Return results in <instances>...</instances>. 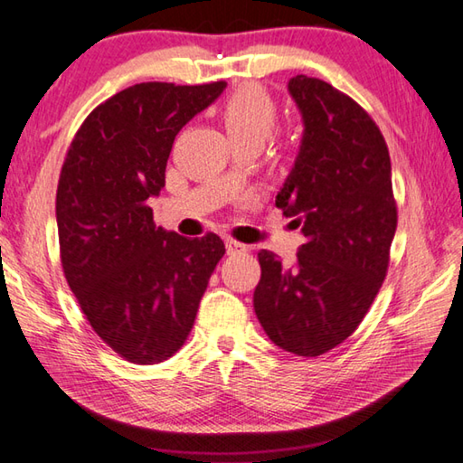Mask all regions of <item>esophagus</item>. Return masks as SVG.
Here are the masks:
<instances>
[{"mask_svg": "<svg viewBox=\"0 0 463 463\" xmlns=\"http://www.w3.org/2000/svg\"><path fill=\"white\" fill-rule=\"evenodd\" d=\"M225 252L230 256L244 254V252H248V246L240 244V241H236V240H225Z\"/></svg>", "mask_w": 463, "mask_h": 463, "instance_id": "1", "label": "esophagus"}]
</instances>
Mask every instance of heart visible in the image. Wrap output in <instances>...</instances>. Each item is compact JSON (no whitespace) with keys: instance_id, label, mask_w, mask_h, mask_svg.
<instances>
[{"instance_id":"b5f03b06","label":"heart","mask_w":463,"mask_h":463,"mask_svg":"<svg viewBox=\"0 0 463 463\" xmlns=\"http://www.w3.org/2000/svg\"><path fill=\"white\" fill-rule=\"evenodd\" d=\"M222 121L230 137H252L264 144L277 124V105L260 87H240L225 99Z\"/></svg>"}]
</instances>
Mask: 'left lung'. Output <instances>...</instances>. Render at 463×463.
<instances>
[{
    "label": "left lung",
    "mask_w": 463,
    "mask_h": 463,
    "mask_svg": "<svg viewBox=\"0 0 463 463\" xmlns=\"http://www.w3.org/2000/svg\"><path fill=\"white\" fill-rule=\"evenodd\" d=\"M287 87L303 136L277 207L305 244L293 266L258 252L254 311L272 344L315 358L354 334L383 287L396 203L386 142L368 113L321 79L297 75Z\"/></svg>",
    "instance_id": "obj_1"
}]
</instances>
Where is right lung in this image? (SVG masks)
I'll return each mask as SVG.
<instances>
[{"mask_svg": "<svg viewBox=\"0 0 463 463\" xmlns=\"http://www.w3.org/2000/svg\"><path fill=\"white\" fill-rule=\"evenodd\" d=\"M227 83H140L89 113L56 191L64 277L111 350L156 364L181 350L201 297L225 254L215 233L183 238L154 225L176 134Z\"/></svg>", "mask_w": 463, "mask_h": 463, "instance_id": "1", "label": "right lung"}]
</instances>
